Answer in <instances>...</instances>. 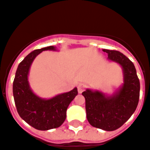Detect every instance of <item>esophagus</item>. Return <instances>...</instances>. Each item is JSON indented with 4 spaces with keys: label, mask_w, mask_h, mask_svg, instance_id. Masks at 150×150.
Segmentation results:
<instances>
[{
    "label": "esophagus",
    "mask_w": 150,
    "mask_h": 150,
    "mask_svg": "<svg viewBox=\"0 0 150 150\" xmlns=\"http://www.w3.org/2000/svg\"><path fill=\"white\" fill-rule=\"evenodd\" d=\"M86 88V86L84 84V83H80L79 85L77 86V90H78V93H81Z\"/></svg>",
    "instance_id": "1"
}]
</instances>
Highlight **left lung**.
<instances>
[{
	"mask_svg": "<svg viewBox=\"0 0 150 150\" xmlns=\"http://www.w3.org/2000/svg\"><path fill=\"white\" fill-rule=\"evenodd\" d=\"M108 59L121 65L123 84L112 95L87 88L86 99L87 120L93 127L105 131L117 129L135 112L140 96V81L135 66L129 59L116 50H103Z\"/></svg>",
	"mask_w": 150,
	"mask_h": 150,
	"instance_id": "8db88e82",
	"label": "left lung"
}]
</instances>
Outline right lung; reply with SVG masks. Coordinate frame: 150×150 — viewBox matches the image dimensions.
<instances>
[{"instance_id": "1", "label": "right lung", "mask_w": 150, "mask_h": 150, "mask_svg": "<svg viewBox=\"0 0 150 150\" xmlns=\"http://www.w3.org/2000/svg\"><path fill=\"white\" fill-rule=\"evenodd\" d=\"M45 50L55 51L56 47L36 50L27 55L17 67L13 85L15 105L20 117L38 130H49L60 127L66 118V111L77 95V88L61 93L50 99L38 97L29 83V69L35 57Z\"/></svg>"}]
</instances>
